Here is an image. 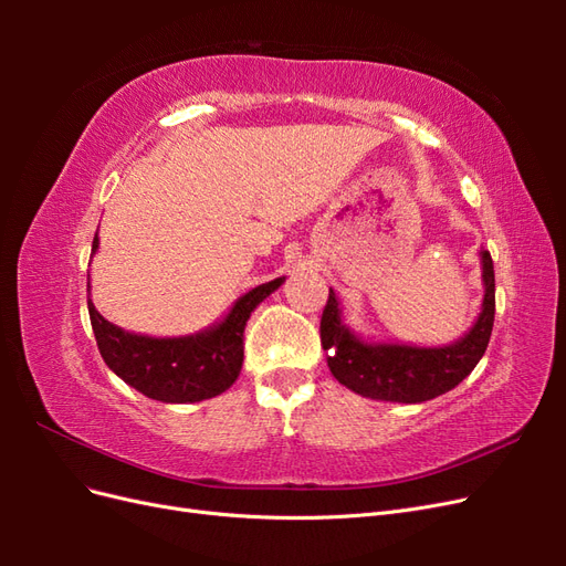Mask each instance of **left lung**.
<instances>
[{
  "label": "left lung",
  "instance_id": "left-lung-1",
  "mask_svg": "<svg viewBox=\"0 0 566 566\" xmlns=\"http://www.w3.org/2000/svg\"><path fill=\"white\" fill-rule=\"evenodd\" d=\"M482 314L465 337L447 347H410L366 342L342 323L339 302L331 290L321 316V345L339 385L378 401L420 403L460 385L489 347L495 314V276L489 250L482 252Z\"/></svg>",
  "mask_w": 566,
  "mask_h": 566
}]
</instances>
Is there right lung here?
Segmentation results:
<instances>
[{
    "mask_svg": "<svg viewBox=\"0 0 566 566\" xmlns=\"http://www.w3.org/2000/svg\"><path fill=\"white\" fill-rule=\"evenodd\" d=\"M98 248L94 235L92 252ZM285 279L252 287L224 321L186 337H148L117 328L87 300L92 328L106 366L144 397L163 403H193L227 391L243 368V331L254 306Z\"/></svg>",
    "mask_w": 566,
    "mask_h": 566,
    "instance_id": "right-lung-1",
    "label": "right lung"
}]
</instances>
